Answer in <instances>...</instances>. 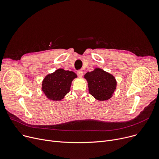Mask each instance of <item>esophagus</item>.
I'll list each match as a JSON object with an SVG mask.
<instances>
[{"instance_id":"34e87169","label":"esophagus","mask_w":159,"mask_h":159,"mask_svg":"<svg viewBox=\"0 0 159 159\" xmlns=\"http://www.w3.org/2000/svg\"><path fill=\"white\" fill-rule=\"evenodd\" d=\"M77 75H78L79 77H82V75H83V71H81V70L78 71H77Z\"/></svg>"}]
</instances>
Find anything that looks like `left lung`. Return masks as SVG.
Masks as SVG:
<instances>
[{"instance_id":"obj_1","label":"left lung","mask_w":159,"mask_h":159,"mask_svg":"<svg viewBox=\"0 0 159 159\" xmlns=\"http://www.w3.org/2000/svg\"><path fill=\"white\" fill-rule=\"evenodd\" d=\"M87 80L89 93L98 101H107L113 97L117 82L113 75L104 70L95 68L84 76Z\"/></svg>"}]
</instances>
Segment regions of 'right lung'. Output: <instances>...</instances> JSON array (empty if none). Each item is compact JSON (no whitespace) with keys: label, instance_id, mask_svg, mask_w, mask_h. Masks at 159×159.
I'll use <instances>...</instances> for the list:
<instances>
[{"label":"right lung","instance_id":"1","mask_svg":"<svg viewBox=\"0 0 159 159\" xmlns=\"http://www.w3.org/2000/svg\"><path fill=\"white\" fill-rule=\"evenodd\" d=\"M77 78L72 71L59 68L48 74L42 82V91L48 99L61 101L69 93L72 81Z\"/></svg>","mask_w":159,"mask_h":159}]
</instances>
